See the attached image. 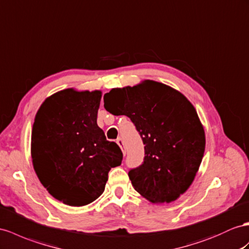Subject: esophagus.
Returning <instances> with one entry per match:
<instances>
[{
	"mask_svg": "<svg viewBox=\"0 0 249 249\" xmlns=\"http://www.w3.org/2000/svg\"><path fill=\"white\" fill-rule=\"evenodd\" d=\"M117 143H118V145H119L120 147H121V149H122L123 154L125 155V154H126V150H125V147H124V142H123V140L119 138V139L117 140Z\"/></svg>",
	"mask_w": 249,
	"mask_h": 249,
	"instance_id": "1",
	"label": "esophagus"
}]
</instances>
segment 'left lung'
Listing matches in <instances>:
<instances>
[{
  "mask_svg": "<svg viewBox=\"0 0 249 249\" xmlns=\"http://www.w3.org/2000/svg\"><path fill=\"white\" fill-rule=\"evenodd\" d=\"M104 107L127 116L141 136L145 157L128 176L133 188L151 203L176 201L189 188L205 150V131L196 108L177 89L152 80L112 88Z\"/></svg>",
  "mask_w": 249,
  "mask_h": 249,
  "instance_id": "8db88e82",
  "label": "left lung"
}]
</instances>
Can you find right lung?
Returning <instances> with one entry per match:
<instances>
[{
	"instance_id": "add662e5",
	"label": "right lung",
	"mask_w": 249,
	"mask_h": 249,
	"mask_svg": "<svg viewBox=\"0 0 249 249\" xmlns=\"http://www.w3.org/2000/svg\"><path fill=\"white\" fill-rule=\"evenodd\" d=\"M101 90L67 88L48 97L31 131V158L42 185L69 206H84L103 194L108 173L123 154L97 124Z\"/></svg>"
}]
</instances>
